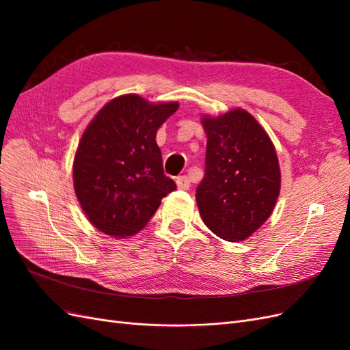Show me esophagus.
I'll list each match as a JSON object with an SVG mask.
<instances>
[{
  "label": "esophagus",
  "instance_id": "1",
  "mask_svg": "<svg viewBox=\"0 0 350 350\" xmlns=\"http://www.w3.org/2000/svg\"><path fill=\"white\" fill-rule=\"evenodd\" d=\"M176 187L179 189H188L189 188V178L187 175L176 176Z\"/></svg>",
  "mask_w": 350,
  "mask_h": 350
}]
</instances>
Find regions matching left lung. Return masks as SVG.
Returning <instances> with one entry per match:
<instances>
[{"label":"left lung","mask_w":350,"mask_h":350,"mask_svg":"<svg viewBox=\"0 0 350 350\" xmlns=\"http://www.w3.org/2000/svg\"><path fill=\"white\" fill-rule=\"evenodd\" d=\"M206 172L196 191L204 225L239 242L266 221L280 193V167L267 133L245 109L203 116Z\"/></svg>","instance_id":"obj_1"}]
</instances>
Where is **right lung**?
<instances>
[{
  "instance_id": "obj_1",
  "label": "right lung",
  "mask_w": 350,
  "mask_h": 350,
  "mask_svg": "<svg viewBox=\"0 0 350 350\" xmlns=\"http://www.w3.org/2000/svg\"><path fill=\"white\" fill-rule=\"evenodd\" d=\"M178 107L124 94L105 105L84 130L72 165L74 191L103 234H137L176 188L163 174L156 133Z\"/></svg>"
}]
</instances>
